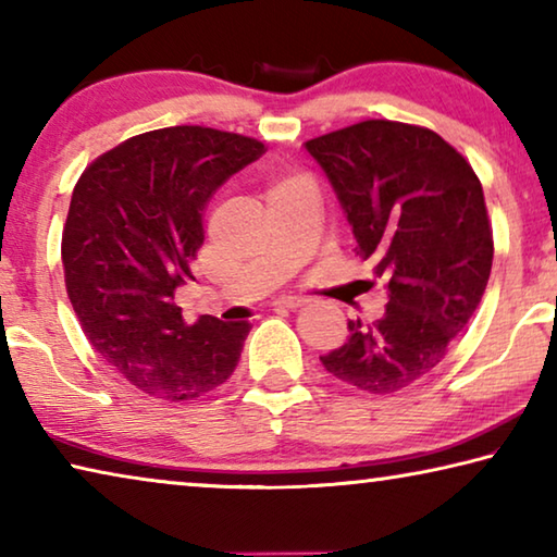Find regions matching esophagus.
<instances>
[{
	"instance_id": "esophagus-1",
	"label": "esophagus",
	"mask_w": 557,
	"mask_h": 557,
	"mask_svg": "<svg viewBox=\"0 0 557 557\" xmlns=\"http://www.w3.org/2000/svg\"><path fill=\"white\" fill-rule=\"evenodd\" d=\"M305 305H307L305 297H280V299L272 301V307H275V309H299Z\"/></svg>"
}]
</instances>
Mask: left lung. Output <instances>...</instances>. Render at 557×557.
I'll use <instances>...</instances> for the list:
<instances>
[{
  "mask_svg": "<svg viewBox=\"0 0 557 557\" xmlns=\"http://www.w3.org/2000/svg\"><path fill=\"white\" fill-rule=\"evenodd\" d=\"M332 182L373 275L388 280L379 322H348L344 346L322 356L329 375L391 395L428 375L492 275L494 235L482 182L437 132L363 120L305 143Z\"/></svg>",
  "mask_w": 557,
  "mask_h": 557,
  "instance_id": "left-lung-1",
  "label": "left lung"
}]
</instances>
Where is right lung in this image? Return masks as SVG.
<instances>
[{
	"mask_svg": "<svg viewBox=\"0 0 557 557\" xmlns=\"http://www.w3.org/2000/svg\"><path fill=\"white\" fill-rule=\"evenodd\" d=\"M262 152L235 132L152 129L100 154L73 188L61 240L73 312L112 369L159 400L201 398L238 366L250 324H186L174 292L194 280L206 203Z\"/></svg>",
	"mask_w": 557,
	"mask_h": 557,
	"instance_id": "add662e5",
	"label": "right lung"
}]
</instances>
